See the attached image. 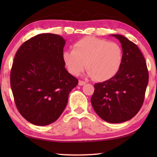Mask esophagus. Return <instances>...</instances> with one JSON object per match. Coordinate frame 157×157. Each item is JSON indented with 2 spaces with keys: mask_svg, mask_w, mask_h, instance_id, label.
Segmentation results:
<instances>
[{
  "mask_svg": "<svg viewBox=\"0 0 157 157\" xmlns=\"http://www.w3.org/2000/svg\"><path fill=\"white\" fill-rule=\"evenodd\" d=\"M86 82H84V81H82V80H79V82H78V84L79 85V86H83V85H84L85 84H86Z\"/></svg>",
  "mask_w": 157,
  "mask_h": 157,
  "instance_id": "obj_1",
  "label": "esophagus"
}]
</instances>
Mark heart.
Here are the masks:
<instances>
[{
    "label": "heart",
    "instance_id": "heart-1",
    "mask_svg": "<svg viewBox=\"0 0 157 157\" xmlns=\"http://www.w3.org/2000/svg\"><path fill=\"white\" fill-rule=\"evenodd\" d=\"M63 61L68 72L78 75L86 64L87 75L98 82L115 76L123 59L121 46L117 43L94 36H86L73 45V50L63 52Z\"/></svg>",
    "mask_w": 157,
    "mask_h": 157
}]
</instances>
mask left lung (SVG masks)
Segmentation results:
<instances>
[{
    "instance_id": "1",
    "label": "left lung",
    "mask_w": 157,
    "mask_h": 157,
    "mask_svg": "<svg viewBox=\"0 0 157 157\" xmlns=\"http://www.w3.org/2000/svg\"><path fill=\"white\" fill-rule=\"evenodd\" d=\"M111 36L121 42L123 63L113 78L95 84L91 102L102 120L121 123L132 119L141 108L149 75L145 58L136 45L121 34Z\"/></svg>"
}]
</instances>
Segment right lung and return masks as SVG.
Returning <instances> with one entry per match:
<instances>
[{"mask_svg": "<svg viewBox=\"0 0 157 157\" xmlns=\"http://www.w3.org/2000/svg\"><path fill=\"white\" fill-rule=\"evenodd\" d=\"M65 44L58 34H40L24 42L16 53L10 73L15 104L21 116L35 125L56 121L78 84L65 68Z\"/></svg>", "mask_w": 157, "mask_h": 157, "instance_id": "obj_1", "label": "right lung"}]
</instances>
